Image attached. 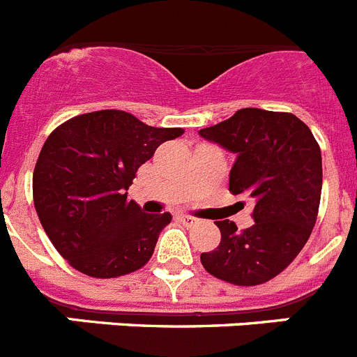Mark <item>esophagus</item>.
<instances>
[{
    "label": "esophagus",
    "mask_w": 357,
    "mask_h": 357,
    "mask_svg": "<svg viewBox=\"0 0 357 357\" xmlns=\"http://www.w3.org/2000/svg\"><path fill=\"white\" fill-rule=\"evenodd\" d=\"M178 220H181V222L184 223L185 227H191V225H195V223L198 222L197 218L189 216V214H178Z\"/></svg>",
    "instance_id": "34e87169"
}]
</instances>
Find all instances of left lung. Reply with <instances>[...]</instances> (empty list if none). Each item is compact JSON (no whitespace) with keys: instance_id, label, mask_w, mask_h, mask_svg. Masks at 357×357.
<instances>
[{"instance_id":"8db88e82","label":"left lung","mask_w":357,"mask_h":357,"mask_svg":"<svg viewBox=\"0 0 357 357\" xmlns=\"http://www.w3.org/2000/svg\"><path fill=\"white\" fill-rule=\"evenodd\" d=\"M204 139L236 153L229 191L254 204V225L214 222L222 232L216 250L200 261L216 279L236 286L268 282L289 266L317 223L321 195V153L304 121L289 112L241 109Z\"/></svg>"}]
</instances>
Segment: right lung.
<instances>
[{
  "instance_id": "obj_1",
  "label": "right lung",
  "mask_w": 357,
  "mask_h": 357,
  "mask_svg": "<svg viewBox=\"0 0 357 357\" xmlns=\"http://www.w3.org/2000/svg\"><path fill=\"white\" fill-rule=\"evenodd\" d=\"M182 128H155L125 110H96L50 134L33 169L44 232L75 270L112 279L150 261L172 214L143 213L127 189L141 164Z\"/></svg>"
}]
</instances>
